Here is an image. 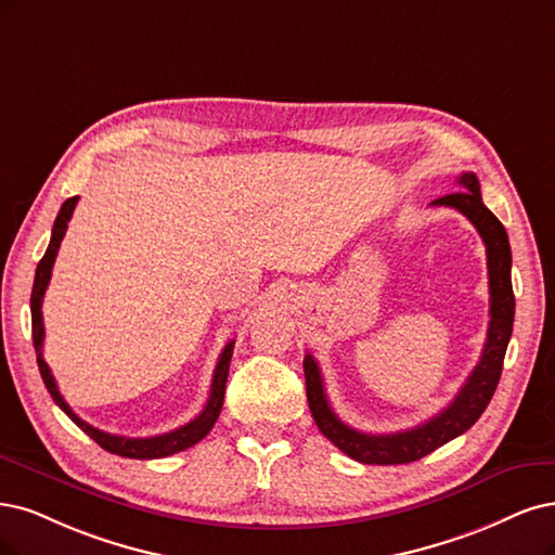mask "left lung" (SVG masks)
I'll return each mask as SVG.
<instances>
[{
	"instance_id": "left-lung-1",
	"label": "left lung",
	"mask_w": 555,
	"mask_h": 555,
	"mask_svg": "<svg viewBox=\"0 0 555 555\" xmlns=\"http://www.w3.org/2000/svg\"><path fill=\"white\" fill-rule=\"evenodd\" d=\"M460 192H450L433 205H446L462 212L476 225L485 246H487V272H489V330L487 343L478 365L468 375L466 384L460 388L455 400L443 412L429 421L393 435H367L343 423L332 409L324 393V382L318 361L304 357V377H306V398H309L311 414L320 433L340 448L347 457L361 464H409L416 462L443 443L464 435L487 409L491 396H494L507 343L512 336V322H515V293H512V251L503 223L494 217L482 203L480 182L476 173H462Z\"/></svg>"
}]
</instances>
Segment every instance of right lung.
Masks as SVG:
<instances>
[{
    "instance_id": "obj_1",
    "label": "right lung",
    "mask_w": 555,
    "mask_h": 555,
    "mask_svg": "<svg viewBox=\"0 0 555 555\" xmlns=\"http://www.w3.org/2000/svg\"><path fill=\"white\" fill-rule=\"evenodd\" d=\"M75 205H77V196L68 198L64 205H61V210H59V215L54 219V225H52V237H50V244H48V251H46L43 258H40V262L36 267V279H34V291H31V336H34V350H36L40 377H43L46 388L50 391L52 400L61 406V412H66V416L81 429V433H87L100 448H105L107 453H114V455H120V457H130V460L169 457L173 453H180V450H184V448L198 443L205 435L210 433L212 425L217 423L221 404H223L225 379H229V367H231L235 340H231L229 345L223 347V352L217 361L208 404H205L203 412L194 421H190L188 425L176 427V429H171V433H164V435H157V437L132 439V437H118V435L102 433V429L89 425L87 421H81L73 412L70 404L64 400V396L59 393L54 375H52L50 365L43 359L46 326H43V311H40V306H43V295L48 291V283H50V276H52V267H54V260H56V254H59V246H61V240H64V235H66V229H68L70 217H73Z\"/></svg>"
}]
</instances>
